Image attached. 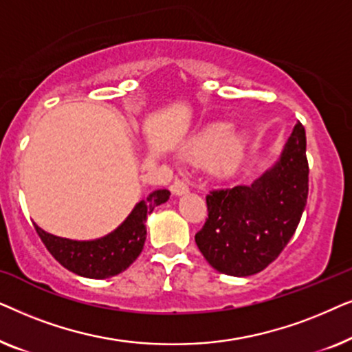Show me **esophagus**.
I'll return each instance as SVG.
<instances>
[{"mask_svg": "<svg viewBox=\"0 0 352 352\" xmlns=\"http://www.w3.org/2000/svg\"><path fill=\"white\" fill-rule=\"evenodd\" d=\"M171 190L175 195H182L189 190V186H187V182L184 179H176L175 182H173Z\"/></svg>", "mask_w": 352, "mask_h": 352, "instance_id": "34e87169", "label": "esophagus"}]
</instances>
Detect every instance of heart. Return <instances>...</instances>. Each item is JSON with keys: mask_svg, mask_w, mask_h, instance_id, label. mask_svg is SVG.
<instances>
[{"mask_svg": "<svg viewBox=\"0 0 352 352\" xmlns=\"http://www.w3.org/2000/svg\"><path fill=\"white\" fill-rule=\"evenodd\" d=\"M232 133V124L229 123H214L210 128H206L199 138L194 139L187 147V155L195 160H205L218 152V148L230 137ZM229 139V138H228ZM230 140V139H229ZM245 139L243 134H234L224 151L219 153V157L214 162V170L218 173H230L240 165L245 153Z\"/></svg>", "mask_w": 352, "mask_h": 352, "instance_id": "heart-1", "label": "heart"}]
</instances>
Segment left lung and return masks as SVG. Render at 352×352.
Returning a JSON list of instances; mask_svg holds the SVG:
<instances>
[{
  "label": "left lung",
  "instance_id": "8db88e82",
  "mask_svg": "<svg viewBox=\"0 0 352 352\" xmlns=\"http://www.w3.org/2000/svg\"><path fill=\"white\" fill-rule=\"evenodd\" d=\"M309 190L305 126L298 122L278 162L252 186L211 190L195 243L216 271L247 277L266 269L300 224Z\"/></svg>",
  "mask_w": 352,
  "mask_h": 352
}]
</instances>
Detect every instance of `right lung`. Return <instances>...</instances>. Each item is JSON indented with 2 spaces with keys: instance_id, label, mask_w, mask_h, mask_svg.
Instances as JSON below:
<instances>
[{
  "instance_id": "right-lung-1",
  "label": "right lung",
  "mask_w": 352,
  "mask_h": 352,
  "mask_svg": "<svg viewBox=\"0 0 352 352\" xmlns=\"http://www.w3.org/2000/svg\"><path fill=\"white\" fill-rule=\"evenodd\" d=\"M170 199V190L160 189L152 192L146 200H141L134 206L122 226L113 232L98 240L78 242V240L62 239L50 232H45L35 224L40 235L56 261L69 271L88 278H107L123 272L141 254L146 242V219L153 208L165 204Z\"/></svg>"
}]
</instances>
